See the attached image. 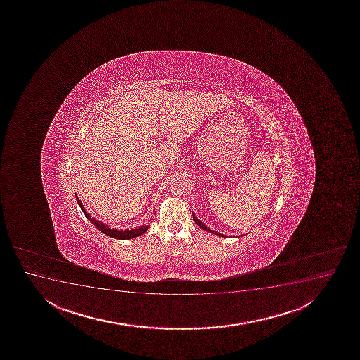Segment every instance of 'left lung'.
<instances>
[{"mask_svg":"<svg viewBox=\"0 0 360 360\" xmlns=\"http://www.w3.org/2000/svg\"><path fill=\"white\" fill-rule=\"evenodd\" d=\"M193 219L195 220V223H196V225H199L200 228L202 229V230H206V231H208V233H216V235H218V236H223V235H220V233H216V231H213V230H211V229H208L206 225L203 224L202 221H200L196 217H195L194 213H193Z\"/></svg>","mask_w":360,"mask_h":360,"instance_id":"1","label":"left lung"}]
</instances>
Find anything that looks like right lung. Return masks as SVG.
<instances>
[{
	"label": "right lung",
	"instance_id": "obj_1",
	"mask_svg": "<svg viewBox=\"0 0 360 360\" xmlns=\"http://www.w3.org/2000/svg\"><path fill=\"white\" fill-rule=\"evenodd\" d=\"M77 202L81 206L82 211L84 213L85 217L89 219L91 224L95 225L96 228L101 231V233H106L107 236L113 237V238H118V240H130V238H135V237L140 236L142 233H146L148 230V225L146 226H140L137 229H131V230H117V229H110L108 225L103 224L98 220L94 219L90 217L89 213L85 211V208L82 205L81 200L78 199V196H76Z\"/></svg>",
	"mask_w": 360,
	"mask_h": 360
}]
</instances>
